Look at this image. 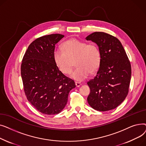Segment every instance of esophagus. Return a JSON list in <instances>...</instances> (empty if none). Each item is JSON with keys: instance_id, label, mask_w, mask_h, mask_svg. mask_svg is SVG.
Instances as JSON below:
<instances>
[{"instance_id": "esophagus-1", "label": "esophagus", "mask_w": 146, "mask_h": 146, "mask_svg": "<svg viewBox=\"0 0 146 146\" xmlns=\"http://www.w3.org/2000/svg\"><path fill=\"white\" fill-rule=\"evenodd\" d=\"M75 85H76V87L78 88V87H80L82 85V84L79 82H75Z\"/></svg>"}]
</instances>
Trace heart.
I'll return each mask as SVG.
<instances>
[{
    "label": "heart",
    "instance_id": "1",
    "mask_svg": "<svg viewBox=\"0 0 146 146\" xmlns=\"http://www.w3.org/2000/svg\"><path fill=\"white\" fill-rule=\"evenodd\" d=\"M53 58L58 70L64 74H69L72 70L73 61L78 67L71 74L73 80L82 82L85 80L90 73L96 72L101 60V50L95 43L72 38L65 41L62 50L54 51Z\"/></svg>",
    "mask_w": 146,
    "mask_h": 146
}]
</instances>
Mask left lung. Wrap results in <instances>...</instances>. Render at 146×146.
<instances>
[{
  "instance_id": "8db88e82",
  "label": "left lung",
  "mask_w": 146,
  "mask_h": 146,
  "mask_svg": "<svg viewBox=\"0 0 146 146\" xmlns=\"http://www.w3.org/2000/svg\"><path fill=\"white\" fill-rule=\"evenodd\" d=\"M86 40L96 44L101 53L96 75L87 83L90 89L87 99L88 104L99 111L113 110L128 95L131 76L130 62L116 37L95 32L86 36Z\"/></svg>"
}]
</instances>
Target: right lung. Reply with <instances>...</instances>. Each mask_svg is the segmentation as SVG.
<instances>
[{
	"instance_id": "add662e5",
	"label": "right lung",
	"mask_w": 146,
	"mask_h": 146,
	"mask_svg": "<svg viewBox=\"0 0 146 146\" xmlns=\"http://www.w3.org/2000/svg\"><path fill=\"white\" fill-rule=\"evenodd\" d=\"M64 36L40 37L31 44L23 57L21 77L28 101L40 112L58 114L67 104L74 82L61 73L53 58L55 45Z\"/></svg>"
}]
</instances>
